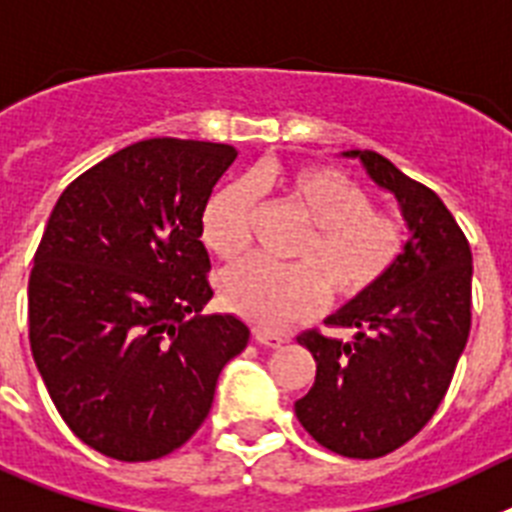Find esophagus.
<instances>
[{"label":"esophagus","instance_id":"obj_1","mask_svg":"<svg viewBox=\"0 0 512 512\" xmlns=\"http://www.w3.org/2000/svg\"><path fill=\"white\" fill-rule=\"evenodd\" d=\"M255 340L260 342V345H265V348H281L283 342V335H278V332H270V330H255Z\"/></svg>","mask_w":512,"mask_h":512}]
</instances>
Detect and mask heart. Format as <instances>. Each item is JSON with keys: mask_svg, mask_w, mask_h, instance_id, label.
<instances>
[{"mask_svg": "<svg viewBox=\"0 0 512 512\" xmlns=\"http://www.w3.org/2000/svg\"><path fill=\"white\" fill-rule=\"evenodd\" d=\"M255 195H275L299 213L306 234L293 257L304 265L247 260L224 273L221 301L260 330H283L311 317L327 299H361L384 281L404 250L397 219L373 211L353 180L324 167H257L208 198L201 239L219 260L244 255L255 221Z\"/></svg>", "mask_w": 512, "mask_h": 512, "instance_id": "b5f03b06", "label": "heart"}]
</instances>
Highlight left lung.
<instances>
[{"label":"left lung","instance_id":"obj_1","mask_svg":"<svg viewBox=\"0 0 512 512\" xmlns=\"http://www.w3.org/2000/svg\"><path fill=\"white\" fill-rule=\"evenodd\" d=\"M361 159L397 198L410 229L397 265L371 293L327 317L353 340L299 335L317 379L293 404L306 433L348 459H379L415 438L446 397L471 327V250L443 201L376 151Z\"/></svg>","mask_w":512,"mask_h":512}]
</instances>
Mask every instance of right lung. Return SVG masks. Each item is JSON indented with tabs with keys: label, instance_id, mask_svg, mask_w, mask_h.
Segmentation results:
<instances>
[{
	"label": "right lung",
	"instance_id": "1",
	"mask_svg": "<svg viewBox=\"0 0 512 512\" xmlns=\"http://www.w3.org/2000/svg\"><path fill=\"white\" fill-rule=\"evenodd\" d=\"M234 159L229 144L146 139L53 206L28 283L30 350L71 433L110 459L190 441L247 348L242 319L201 317L213 296L201 213Z\"/></svg>",
	"mask_w": 512,
	"mask_h": 512
}]
</instances>
